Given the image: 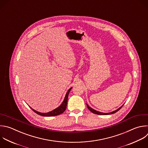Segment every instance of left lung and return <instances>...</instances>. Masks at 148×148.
<instances>
[{"label": "left lung", "instance_id": "8db88e82", "mask_svg": "<svg viewBox=\"0 0 148 148\" xmlns=\"http://www.w3.org/2000/svg\"><path fill=\"white\" fill-rule=\"evenodd\" d=\"M86 106H87V108H88V109H89L91 112H92V113H94V114H98V115H108V114H113V113H116L117 112H118V111L123 106V105L121 106L120 108H119L118 109H117V110H114V111H113V112H110V113H102V112H100L96 111V110L93 109L92 108H91L90 107H89V106L88 105V104H86Z\"/></svg>", "mask_w": 148, "mask_h": 148}]
</instances>
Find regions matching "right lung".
Instances as JSON below:
<instances>
[{"instance_id": "1", "label": "right lung", "mask_w": 148, "mask_h": 148, "mask_svg": "<svg viewBox=\"0 0 148 148\" xmlns=\"http://www.w3.org/2000/svg\"><path fill=\"white\" fill-rule=\"evenodd\" d=\"M72 88H70L67 92L66 93V95L65 96V97L64 99V101L63 102H62V103L56 109H54L53 110L51 111V112H49L48 113H40V112H38L36 110H35L34 109H32L30 106L29 108L35 112L36 113V114L40 115V116H45V117H50V116H58V115H59L62 113H63L65 110L66 109V107H67V100H68V97H69V94Z\"/></svg>"}]
</instances>
